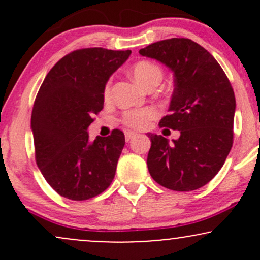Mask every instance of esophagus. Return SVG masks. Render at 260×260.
<instances>
[{
	"instance_id": "1",
	"label": "esophagus",
	"mask_w": 260,
	"mask_h": 260,
	"mask_svg": "<svg viewBox=\"0 0 260 260\" xmlns=\"http://www.w3.org/2000/svg\"><path fill=\"white\" fill-rule=\"evenodd\" d=\"M124 136H126L127 142H129V140H132L133 138H136L137 134L134 133V132H126V134H124Z\"/></svg>"
}]
</instances>
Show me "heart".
<instances>
[{
  "instance_id": "heart-1",
  "label": "heart",
  "mask_w": 260,
  "mask_h": 260,
  "mask_svg": "<svg viewBox=\"0 0 260 260\" xmlns=\"http://www.w3.org/2000/svg\"><path fill=\"white\" fill-rule=\"evenodd\" d=\"M133 77L143 86H149L151 83L159 82L162 78V71L156 63L151 61H139L133 66ZM111 82H107L104 89L105 98L110 96ZM159 116V111L155 107H143V109H132L124 111L121 116V122L124 126L133 129L147 128L151 121Z\"/></svg>"
}]
</instances>
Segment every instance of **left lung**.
<instances>
[{
  "label": "left lung",
  "instance_id": "1",
  "mask_svg": "<svg viewBox=\"0 0 260 260\" xmlns=\"http://www.w3.org/2000/svg\"><path fill=\"white\" fill-rule=\"evenodd\" d=\"M174 72L170 115L159 126L180 131L174 144L149 133L148 170L155 182L177 192L198 189L222 168L234 143L235 92L221 66L190 39L172 38L139 50Z\"/></svg>",
  "mask_w": 260,
  "mask_h": 260
}]
</instances>
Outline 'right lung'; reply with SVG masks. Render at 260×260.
<instances>
[{
  "label": "right lung",
  "instance_id": "obj_1",
  "mask_svg": "<svg viewBox=\"0 0 260 260\" xmlns=\"http://www.w3.org/2000/svg\"><path fill=\"white\" fill-rule=\"evenodd\" d=\"M131 52L74 50L53 66L39 89L31 112L35 160L47 183L64 198H94L115 177L123 132L113 129L90 142L86 129L103 110L107 79Z\"/></svg>",
  "mask_w": 260,
  "mask_h": 260
}]
</instances>
